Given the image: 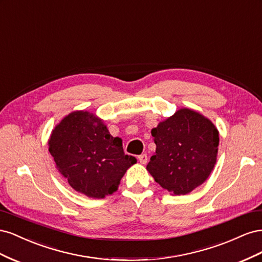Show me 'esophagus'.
I'll return each mask as SVG.
<instances>
[{
  "instance_id": "1",
  "label": "esophagus",
  "mask_w": 262,
  "mask_h": 262,
  "mask_svg": "<svg viewBox=\"0 0 262 262\" xmlns=\"http://www.w3.org/2000/svg\"><path fill=\"white\" fill-rule=\"evenodd\" d=\"M138 158H139V161H140L141 164L145 165V164L147 163V155H146V154H142V155H140Z\"/></svg>"
}]
</instances>
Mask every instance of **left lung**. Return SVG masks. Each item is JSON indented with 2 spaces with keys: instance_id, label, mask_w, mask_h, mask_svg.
<instances>
[{
  "instance_id": "1",
  "label": "left lung",
  "mask_w": 262,
  "mask_h": 262,
  "mask_svg": "<svg viewBox=\"0 0 262 262\" xmlns=\"http://www.w3.org/2000/svg\"><path fill=\"white\" fill-rule=\"evenodd\" d=\"M155 153L146 166L170 194L184 195L201 186L212 172L219 150V130L200 113L181 108L153 128Z\"/></svg>"
}]
</instances>
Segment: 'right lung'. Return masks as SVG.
<instances>
[{"instance_id": "add662e5", "label": "right lung", "mask_w": 262, "mask_h": 262, "mask_svg": "<svg viewBox=\"0 0 262 262\" xmlns=\"http://www.w3.org/2000/svg\"><path fill=\"white\" fill-rule=\"evenodd\" d=\"M49 152L61 175L75 191L102 199L118 190L125 171L137 163L125 155L122 140L109 133L102 119L76 110L54 126Z\"/></svg>"}]
</instances>
